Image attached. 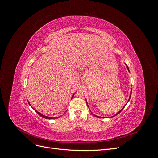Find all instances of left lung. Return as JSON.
<instances>
[{"instance_id":"1","label":"left lung","mask_w":158,"mask_h":158,"mask_svg":"<svg viewBox=\"0 0 158 158\" xmlns=\"http://www.w3.org/2000/svg\"><path fill=\"white\" fill-rule=\"evenodd\" d=\"M127 67L128 70H129V69H128V66H127ZM131 95H130V98H129V99H130V98H131ZM129 99H128V101H129ZM124 107H123V109H122L121 110V111H119L118 113H117L116 114H114V116H116V115H117V114H119V113H121V111H122V110H123V109H124ZM94 116H95V115H94ZM114 116H113V117H114ZM95 117H97V116H95Z\"/></svg>"}]
</instances>
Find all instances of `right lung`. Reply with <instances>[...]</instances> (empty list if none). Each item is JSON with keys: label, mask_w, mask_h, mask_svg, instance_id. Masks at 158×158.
<instances>
[{"label": "right lung", "mask_w": 158, "mask_h": 158, "mask_svg": "<svg viewBox=\"0 0 158 158\" xmlns=\"http://www.w3.org/2000/svg\"><path fill=\"white\" fill-rule=\"evenodd\" d=\"M73 96H74V95H73ZM28 103H29V102H28ZM29 104H30V103H29ZM30 106H31V105H30ZM35 110V109H34ZM35 111H36V113L38 114H39V115L40 116H41V117H43V118H46V119H52V118H55V117H47V116H45V115H44V114H42L41 113H40V112H38V111H36V110H35Z\"/></svg>", "instance_id": "right-lung-1"}]
</instances>
